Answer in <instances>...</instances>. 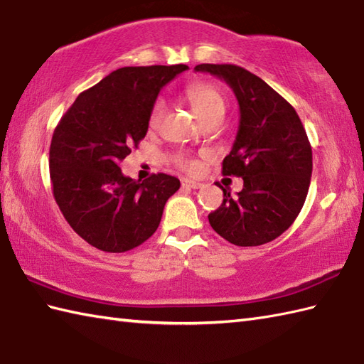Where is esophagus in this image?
I'll use <instances>...</instances> for the list:
<instances>
[{
	"label": "esophagus",
	"instance_id": "obj_1",
	"mask_svg": "<svg viewBox=\"0 0 364 364\" xmlns=\"http://www.w3.org/2000/svg\"><path fill=\"white\" fill-rule=\"evenodd\" d=\"M181 183H183V186L192 188V189H200V188H203V184H202V183L194 181V180H189V178H184V180H183Z\"/></svg>",
	"mask_w": 364,
	"mask_h": 364
}]
</instances>
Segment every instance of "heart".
<instances>
[{
  "label": "heart",
  "instance_id": "obj_1",
  "mask_svg": "<svg viewBox=\"0 0 364 364\" xmlns=\"http://www.w3.org/2000/svg\"><path fill=\"white\" fill-rule=\"evenodd\" d=\"M186 97L189 100L192 109H194V112L202 120L210 117L211 114L225 112V98H223L222 92L211 82L198 81V82L191 84V86L186 89ZM162 114H164V103L159 100V102L154 103V106L151 107V112L149 117L150 127L154 128L159 125ZM175 164L178 167L188 170V172H196L198 168L197 159L191 158L189 154H184V153L176 154Z\"/></svg>",
  "mask_w": 364,
  "mask_h": 364
}]
</instances>
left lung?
<instances>
[{
  "label": "left lung",
  "mask_w": 364,
  "mask_h": 364,
  "mask_svg": "<svg viewBox=\"0 0 364 364\" xmlns=\"http://www.w3.org/2000/svg\"><path fill=\"white\" fill-rule=\"evenodd\" d=\"M196 72L225 81L235 92L241 114L222 173L241 176L244 188L236 197L222 189V205L208 215L211 227L235 245L274 241L296 220L310 188L313 153L306 131L296 109L245 68L200 64Z\"/></svg>",
  "instance_id": "left-lung-1"
}]
</instances>
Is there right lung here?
Instances as JSON below:
<instances>
[{
  "label": "right lung",
  "instance_id": "1",
  "mask_svg": "<svg viewBox=\"0 0 364 364\" xmlns=\"http://www.w3.org/2000/svg\"><path fill=\"white\" fill-rule=\"evenodd\" d=\"M188 65L123 67L81 92L53 133L50 176L65 220L84 241L111 253L149 239L180 180L125 176L120 162L149 129L159 90Z\"/></svg>",
  "mask_w": 364,
  "mask_h": 364
}]
</instances>
